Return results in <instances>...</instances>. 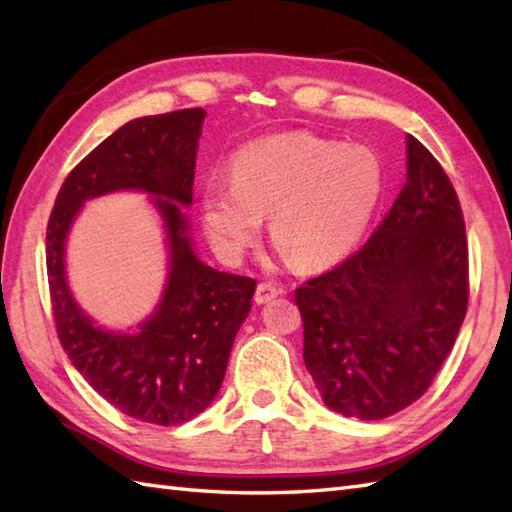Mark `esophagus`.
Instances as JSON below:
<instances>
[{
	"label": "esophagus",
	"instance_id": "1",
	"mask_svg": "<svg viewBox=\"0 0 512 512\" xmlns=\"http://www.w3.org/2000/svg\"><path fill=\"white\" fill-rule=\"evenodd\" d=\"M279 295H281V288H277L275 284H270V281H264V284L257 286L255 301L257 303H268V301H273Z\"/></svg>",
	"mask_w": 512,
	"mask_h": 512
}]
</instances>
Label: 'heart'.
I'll list each match as a JSON object with an SVG mask.
<instances>
[{"label":"heart","mask_w":512,"mask_h":512,"mask_svg":"<svg viewBox=\"0 0 512 512\" xmlns=\"http://www.w3.org/2000/svg\"><path fill=\"white\" fill-rule=\"evenodd\" d=\"M231 184L202 189L204 233L224 262H239L270 215L281 259L321 270L352 253L383 193V167L365 147L310 132L253 140L231 160Z\"/></svg>","instance_id":"heart-1"}]
</instances>
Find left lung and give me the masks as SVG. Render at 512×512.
I'll return each mask as SVG.
<instances>
[{
	"mask_svg": "<svg viewBox=\"0 0 512 512\" xmlns=\"http://www.w3.org/2000/svg\"><path fill=\"white\" fill-rule=\"evenodd\" d=\"M407 182L367 244L295 290L303 361L325 405L383 420L416 402L458 339L469 248L453 184L407 134Z\"/></svg>",
	"mask_w": 512,
	"mask_h": 512,
	"instance_id": "1",
	"label": "left lung"
}]
</instances>
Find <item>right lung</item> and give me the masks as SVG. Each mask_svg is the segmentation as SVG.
I'll return each mask as SVG.
<instances>
[{
	"label": "right lung",
	"instance_id": "1",
	"mask_svg": "<svg viewBox=\"0 0 512 512\" xmlns=\"http://www.w3.org/2000/svg\"><path fill=\"white\" fill-rule=\"evenodd\" d=\"M206 112L180 110L125 123L65 178L46 235V264L59 341L88 385L125 416L171 427L215 400L235 336L250 312L255 279L204 264L191 222L198 140ZM118 190L147 192L168 246L157 310L136 329L110 331L73 299L64 246L82 204Z\"/></svg>",
	"mask_w": 512,
	"mask_h": 512
}]
</instances>
